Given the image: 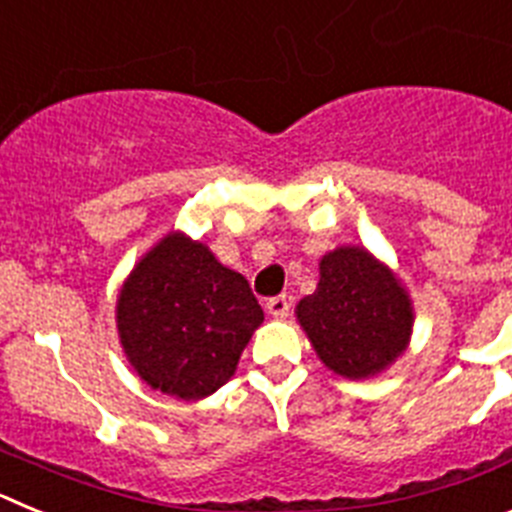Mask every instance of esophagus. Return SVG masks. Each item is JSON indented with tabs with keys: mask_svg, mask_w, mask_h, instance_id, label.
Listing matches in <instances>:
<instances>
[{
	"mask_svg": "<svg viewBox=\"0 0 512 512\" xmlns=\"http://www.w3.org/2000/svg\"><path fill=\"white\" fill-rule=\"evenodd\" d=\"M266 310H269L274 318H287V315H289V300L284 295L271 297V300L266 302Z\"/></svg>",
	"mask_w": 512,
	"mask_h": 512,
	"instance_id": "esophagus-1",
	"label": "esophagus"
}]
</instances>
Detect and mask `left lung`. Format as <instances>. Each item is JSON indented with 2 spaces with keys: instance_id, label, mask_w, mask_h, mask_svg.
I'll use <instances>...</instances> for the list:
<instances>
[{
  "instance_id": "8db88e82",
  "label": "left lung",
  "mask_w": 512,
  "mask_h": 512,
  "mask_svg": "<svg viewBox=\"0 0 512 512\" xmlns=\"http://www.w3.org/2000/svg\"><path fill=\"white\" fill-rule=\"evenodd\" d=\"M297 318L325 366L361 379L405 351L413 310L405 289L364 248H338L320 261V282Z\"/></svg>"
}]
</instances>
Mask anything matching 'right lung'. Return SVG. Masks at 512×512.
I'll return each mask as SVG.
<instances>
[{
	"mask_svg": "<svg viewBox=\"0 0 512 512\" xmlns=\"http://www.w3.org/2000/svg\"><path fill=\"white\" fill-rule=\"evenodd\" d=\"M261 320L246 279L179 233L135 266L117 300V330L135 372L182 400H202L233 377Z\"/></svg>",
	"mask_w": 512,
	"mask_h": 512,
	"instance_id": "obj_1",
	"label": "right lung"
}]
</instances>
